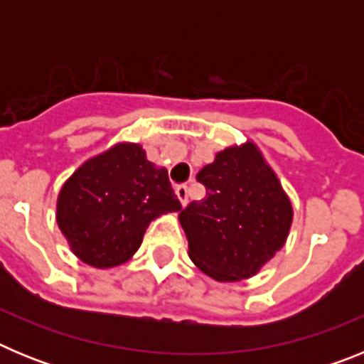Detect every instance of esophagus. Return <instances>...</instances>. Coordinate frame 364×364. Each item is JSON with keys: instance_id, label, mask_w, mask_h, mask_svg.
Listing matches in <instances>:
<instances>
[{"instance_id": "esophagus-1", "label": "esophagus", "mask_w": 364, "mask_h": 364, "mask_svg": "<svg viewBox=\"0 0 364 364\" xmlns=\"http://www.w3.org/2000/svg\"><path fill=\"white\" fill-rule=\"evenodd\" d=\"M175 193H176V197H178L180 204H182V205L188 204V202H189V189H188V186H186V184L176 186Z\"/></svg>"}]
</instances>
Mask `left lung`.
Masks as SVG:
<instances>
[{
    "instance_id": "left-lung-1",
    "label": "left lung",
    "mask_w": 364,
    "mask_h": 364,
    "mask_svg": "<svg viewBox=\"0 0 364 364\" xmlns=\"http://www.w3.org/2000/svg\"><path fill=\"white\" fill-rule=\"evenodd\" d=\"M202 200L180 211L189 259L220 282L252 277L284 246L294 210L277 175L252 142L228 147L198 171Z\"/></svg>"
}]
</instances>
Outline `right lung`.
Returning a JSON list of instances; mask_svg holds the SVG:
<instances>
[{"label": "right lung", "instance_id": "obj_1", "mask_svg": "<svg viewBox=\"0 0 364 364\" xmlns=\"http://www.w3.org/2000/svg\"><path fill=\"white\" fill-rule=\"evenodd\" d=\"M180 210L166 169L154 167L142 146L117 144L63 184L56 220L80 260L112 268L134 255L151 220Z\"/></svg>", "mask_w": 364, "mask_h": 364}]
</instances>
